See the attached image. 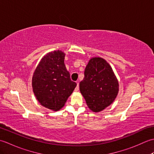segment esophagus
Returning <instances> with one entry per match:
<instances>
[{
	"mask_svg": "<svg viewBox=\"0 0 154 154\" xmlns=\"http://www.w3.org/2000/svg\"><path fill=\"white\" fill-rule=\"evenodd\" d=\"M79 91V83L77 82V87H75V92H77V91Z\"/></svg>",
	"mask_w": 154,
	"mask_h": 154,
	"instance_id": "34e87169",
	"label": "esophagus"
}]
</instances>
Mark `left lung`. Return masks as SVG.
Here are the masks:
<instances>
[{
    "label": "left lung",
    "mask_w": 154,
    "mask_h": 154,
    "mask_svg": "<svg viewBox=\"0 0 154 154\" xmlns=\"http://www.w3.org/2000/svg\"><path fill=\"white\" fill-rule=\"evenodd\" d=\"M79 83L81 93L88 107L94 112L112 104L119 93V85L112 67L101 57H93L85 70Z\"/></svg>",
    "instance_id": "8db88e82"
}]
</instances>
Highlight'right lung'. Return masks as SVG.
<instances>
[{
  "instance_id": "obj_1",
  "label": "right lung",
  "mask_w": 154,
  "mask_h": 154,
  "mask_svg": "<svg viewBox=\"0 0 154 154\" xmlns=\"http://www.w3.org/2000/svg\"><path fill=\"white\" fill-rule=\"evenodd\" d=\"M65 55L57 50L44 55L32 77V88L36 99L43 106L54 111L65 105L77 86L65 67Z\"/></svg>"
}]
</instances>
